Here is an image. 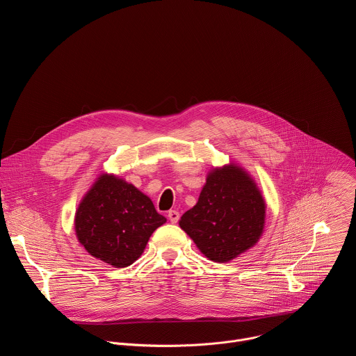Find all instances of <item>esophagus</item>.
<instances>
[{
  "label": "esophagus",
  "mask_w": 356,
  "mask_h": 356,
  "mask_svg": "<svg viewBox=\"0 0 356 356\" xmlns=\"http://www.w3.org/2000/svg\"><path fill=\"white\" fill-rule=\"evenodd\" d=\"M168 218H169L170 222L176 224V222L179 221V218H180V214H179L176 210H170V211L168 213Z\"/></svg>",
  "instance_id": "obj_1"
}]
</instances>
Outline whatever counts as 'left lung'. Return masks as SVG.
<instances>
[{"instance_id":"1","label":"left lung","mask_w":356,"mask_h":356,"mask_svg":"<svg viewBox=\"0 0 356 356\" xmlns=\"http://www.w3.org/2000/svg\"><path fill=\"white\" fill-rule=\"evenodd\" d=\"M266 202L252 176L236 163L214 168L197 204L179 225L202 255L225 264L257 245L264 234Z\"/></svg>"}]
</instances>
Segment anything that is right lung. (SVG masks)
Returning a JSON list of instances; mask_svg holds the SVG:
<instances>
[{"mask_svg": "<svg viewBox=\"0 0 356 356\" xmlns=\"http://www.w3.org/2000/svg\"><path fill=\"white\" fill-rule=\"evenodd\" d=\"M152 200L124 179L101 173L76 210L79 242L95 259L114 268L132 265L154 231L163 225Z\"/></svg>", "mask_w": 356, "mask_h": 356, "instance_id": "right-lung-1", "label": "right lung"}]
</instances>
